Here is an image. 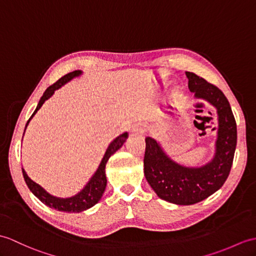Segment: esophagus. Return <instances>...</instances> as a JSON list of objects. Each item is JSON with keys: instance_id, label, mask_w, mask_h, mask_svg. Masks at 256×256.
I'll return each instance as SVG.
<instances>
[{"instance_id": "1", "label": "esophagus", "mask_w": 256, "mask_h": 256, "mask_svg": "<svg viewBox=\"0 0 256 256\" xmlns=\"http://www.w3.org/2000/svg\"><path fill=\"white\" fill-rule=\"evenodd\" d=\"M132 130L135 133H140L142 134V133L145 132V126H144V124H142V123H138L132 128Z\"/></svg>"}]
</instances>
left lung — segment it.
<instances>
[{"label":"left lung","instance_id":"1","mask_svg":"<svg viewBox=\"0 0 256 256\" xmlns=\"http://www.w3.org/2000/svg\"><path fill=\"white\" fill-rule=\"evenodd\" d=\"M190 90L216 106L218 138L215 157L200 168H186L166 155L158 142L147 136L144 174L147 182L162 200L176 205H192L220 188L230 174L236 146V124L229 101L217 86L192 72H186Z\"/></svg>","mask_w":256,"mask_h":256}]
</instances>
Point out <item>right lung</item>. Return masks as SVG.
Listing matches in <instances>:
<instances>
[{
    "instance_id": "obj_1",
    "label": "right lung",
    "mask_w": 256,
    "mask_h": 256,
    "mask_svg": "<svg viewBox=\"0 0 256 256\" xmlns=\"http://www.w3.org/2000/svg\"><path fill=\"white\" fill-rule=\"evenodd\" d=\"M80 74H82L80 70H74V72H70L66 75H64L58 82H56L54 84L48 87L46 89V92H44L42 97H41L37 108H36L34 112L27 121L26 126H28V123L32 120V116L36 114V112L41 108V106L44 104V101L46 99H49L52 94H54V90H56V89H58L64 84H66L68 80L74 78L75 76H78ZM126 138H128V133H123L120 136H118V138L111 142L108 147V150H106L104 154L102 160H101L97 171L94 172V174L92 176V179L89 180V182L86 184V186L82 188L78 194L72 196V198H56V196L50 195L49 193L46 192L44 190L39 186V184L34 182L30 178L27 176L25 170L22 169L24 179H25V182L28 186L29 190L34 193L36 198H38L44 204L51 207V208H54L60 212H80L82 210H86L88 208H90V207H92L94 204H97L100 200L101 196H102L106 186V164L109 160V158L118 150V148L122 147Z\"/></svg>"
}]
</instances>
